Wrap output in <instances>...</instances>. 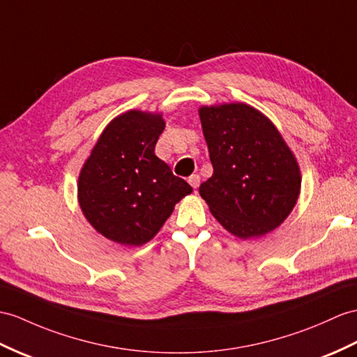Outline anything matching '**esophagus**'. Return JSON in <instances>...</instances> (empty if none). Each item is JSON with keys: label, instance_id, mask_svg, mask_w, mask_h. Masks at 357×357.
Masks as SVG:
<instances>
[{"label": "esophagus", "instance_id": "obj_1", "mask_svg": "<svg viewBox=\"0 0 357 357\" xmlns=\"http://www.w3.org/2000/svg\"><path fill=\"white\" fill-rule=\"evenodd\" d=\"M188 181H189L190 186H192L194 189H197L199 186V176H198V174H192V176L189 177Z\"/></svg>", "mask_w": 357, "mask_h": 357}]
</instances>
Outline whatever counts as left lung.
Here are the masks:
<instances>
[{"label": "left lung", "mask_w": 357, "mask_h": 357, "mask_svg": "<svg viewBox=\"0 0 357 357\" xmlns=\"http://www.w3.org/2000/svg\"><path fill=\"white\" fill-rule=\"evenodd\" d=\"M198 113L213 167L199 195L211 213L241 239L279 227L301 188L297 159L279 130L244 102L203 106Z\"/></svg>", "instance_id": "1"}]
</instances>
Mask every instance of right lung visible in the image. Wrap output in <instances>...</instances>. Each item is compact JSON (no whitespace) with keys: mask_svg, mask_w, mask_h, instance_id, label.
Listing matches in <instances>:
<instances>
[{"mask_svg":"<svg viewBox=\"0 0 357 357\" xmlns=\"http://www.w3.org/2000/svg\"><path fill=\"white\" fill-rule=\"evenodd\" d=\"M160 113L128 110L104 128L78 177V203L104 238L139 247L153 239L181 198L192 192L154 154Z\"/></svg>","mask_w":357,"mask_h":357,"instance_id":"1","label":"right lung"}]
</instances>
